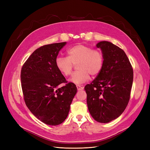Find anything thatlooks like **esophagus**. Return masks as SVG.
I'll return each instance as SVG.
<instances>
[{"label":"esophagus","mask_w":150,"mask_h":150,"mask_svg":"<svg viewBox=\"0 0 150 150\" xmlns=\"http://www.w3.org/2000/svg\"><path fill=\"white\" fill-rule=\"evenodd\" d=\"M76 87H77V89H78V91H81V90H83L84 89L83 86H80V85H77Z\"/></svg>","instance_id":"1"}]
</instances>
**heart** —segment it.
Segmentation results:
<instances>
[{
  "label": "heart",
  "instance_id": "heart-1",
  "mask_svg": "<svg viewBox=\"0 0 150 150\" xmlns=\"http://www.w3.org/2000/svg\"><path fill=\"white\" fill-rule=\"evenodd\" d=\"M67 57L59 56L56 59L55 64L57 70L66 77L72 73L73 64L78 70L72 74L71 81L75 84H82L87 81L90 74L98 75L103 66V56L98 50L92 49L84 44H78L67 51Z\"/></svg>",
  "mask_w": 150,
  "mask_h": 150
}]
</instances>
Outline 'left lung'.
I'll return each instance as SVG.
<instances>
[{
    "instance_id": "8db88e82",
    "label": "left lung",
    "mask_w": 150,
    "mask_h": 150,
    "mask_svg": "<svg viewBox=\"0 0 150 150\" xmlns=\"http://www.w3.org/2000/svg\"><path fill=\"white\" fill-rule=\"evenodd\" d=\"M103 56V66L93 82L87 84V104L96 121L107 123L118 117L128 105L133 71L123 50L108 41L96 44Z\"/></svg>"
}]
</instances>
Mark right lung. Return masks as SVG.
<instances>
[{
	"mask_svg": "<svg viewBox=\"0 0 150 150\" xmlns=\"http://www.w3.org/2000/svg\"><path fill=\"white\" fill-rule=\"evenodd\" d=\"M66 44L54 43L36 49L21 70L26 106L38 119L48 125L56 126L64 121L78 91L72 83L59 88L66 81L56 68L55 61Z\"/></svg>",
	"mask_w": 150,
	"mask_h": 150,
	"instance_id": "add662e5",
	"label": "right lung"
}]
</instances>
